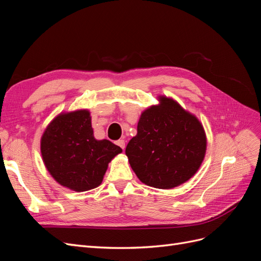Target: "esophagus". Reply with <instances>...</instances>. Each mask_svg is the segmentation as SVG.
<instances>
[{
  "label": "esophagus",
  "mask_w": 261,
  "mask_h": 261,
  "mask_svg": "<svg viewBox=\"0 0 261 261\" xmlns=\"http://www.w3.org/2000/svg\"><path fill=\"white\" fill-rule=\"evenodd\" d=\"M116 145H117V146H120L122 149H124V148H125V141H124L123 139L117 140V141H116Z\"/></svg>",
  "instance_id": "34e87169"
}]
</instances>
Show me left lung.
I'll return each mask as SVG.
<instances>
[{
    "label": "left lung",
    "instance_id": "1",
    "mask_svg": "<svg viewBox=\"0 0 261 261\" xmlns=\"http://www.w3.org/2000/svg\"><path fill=\"white\" fill-rule=\"evenodd\" d=\"M140 114L137 134L126 155L137 177L148 186L171 189L191 179L206 155L207 136L195 114L167 96Z\"/></svg>",
    "mask_w": 261,
    "mask_h": 261
}]
</instances>
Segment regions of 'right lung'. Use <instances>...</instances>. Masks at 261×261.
<instances>
[{
    "label": "right lung",
    "instance_id": "1",
    "mask_svg": "<svg viewBox=\"0 0 261 261\" xmlns=\"http://www.w3.org/2000/svg\"><path fill=\"white\" fill-rule=\"evenodd\" d=\"M45 169L54 180L77 193L98 187L108 165L122 149L93 136L90 111L61 112L46 126L40 140Z\"/></svg>",
    "mask_w": 261,
    "mask_h": 261
}]
</instances>
